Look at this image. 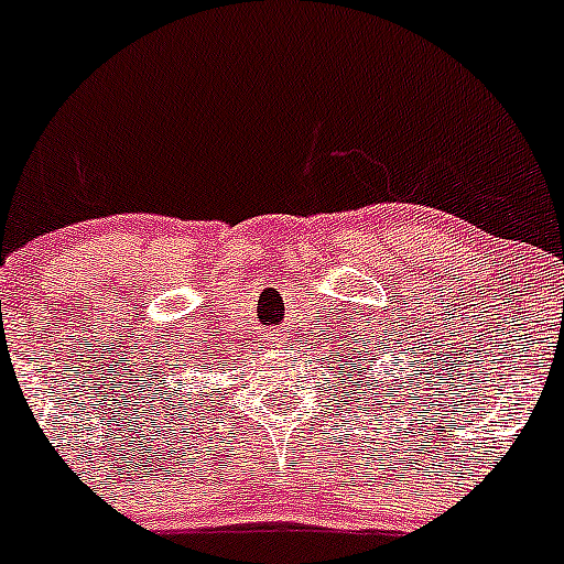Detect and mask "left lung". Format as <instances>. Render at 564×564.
Segmentation results:
<instances>
[{
  "label": "left lung",
  "instance_id": "1",
  "mask_svg": "<svg viewBox=\"0 0 564 564\" xmlns=\"http://www.w3.org/2000/svg\"><path fill=\"white\" fill-rule=\"evenodd\" d=\"M355 349H358V347H352V358H355ZM366 349H368V347H366ZM352 358L347 360V364H349V379L355 377V373H352V364H355V360H352ZM360 358H364V352H360ZM373 360H377V358H368V364H373ZM371 371H373V368H371ZM360 373H364V368H358V377H360ZM352 384H355V381H352ZM373 400H377V403H381L379 392H373Z\"/></svg>",
  "mask_w": 564,
  "mask_h": 564
}]
</instances>
